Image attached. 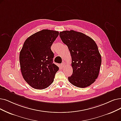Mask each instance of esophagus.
<instances>
[{
	"instance_id": "esophagus-1",
	"label": "esophagus",
	"mask_w": 121,
	"mask_h": 121,
	"mask_svg": "<svg viewBox=\"0 0 121 121\" xmlns=\"http://www.w3.org/2000/svg\"><path fill=\"white\" fill-rule=\"evenodd\" d=\"M65 66V62H62V63H61V68H63V67H64Z\"/></svg>"
}]
</instances>
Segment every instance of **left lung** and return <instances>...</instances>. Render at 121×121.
Instances as JSON below:
<instances>
[{"mask_svg": "<svg viewBox=\"0 0 121 121\" xmlns=\"http://www.w3.org/2000/svg\"><path fill=\"white\" fill-rule=\"evenodd\" d=\"M60 36L71 56L73 73L68 77L70 83L79 88L90 86L97 78L101 65L96 43L84 34L73 30L60 32Z\"/></svg>", "mask_w": 121, "mask_h": 121, "instance_id": "8db88e82", "label": "left lung"}]
</instances>
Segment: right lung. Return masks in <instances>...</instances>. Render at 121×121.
Instances as JSON below:
<instances>
[{
    "label": "right lung",
    "mask_w": 121,
    "mask_h": 121,
    "mask_svg": "<svg viewBox=\"0 0 121 121\" xmlns=\"http://www.w3.org/2000/svg\"><path fill=\"white\" fill-rule=\"evenodd\" d=\"M59 35L58 31L44 29L24 43L19 55L21 71L24 80L34 88L45 89L54 81L59 67L53 64L51 47Z\"/></svg>",
    "instance_id": "1"
}]
</instances>
